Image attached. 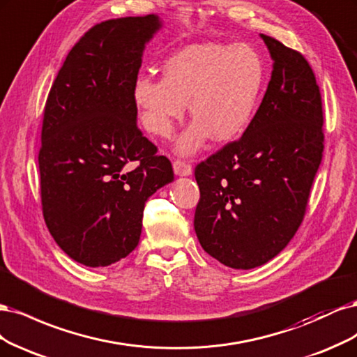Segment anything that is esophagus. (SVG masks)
I'll use <instances>...</instances> for the list:
<instances>
[{
    "mask_svg": "<svg viewBox=\"0 0 357 357\" xmlns=\"http://www.w3.org/2000/svg\"><path fill=\"white\" fill-rule=\"evenodd\" d=\"M174 172H175L176 176H190L192 174V167L187 162L176 160V162L174 163Z\"/></svg>",
    "mask_w": 357,
    "mask_h": 357,
    "instance_id": "34e87169",
    "label": "esophagus"
}]
</instances>
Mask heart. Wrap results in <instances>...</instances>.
Segmentation results:
<instances>
[{"mask_svg":"<svg viewBox=\"0 0 357 357\" xmlns=\"http://www.w3.org/2000/svg\"><path fill=\"white\" fill-rule=\"evenodd\" d=\"M162 74L163 79L136 78L135 105L149 133L170 139L188 103L194 120L175 151L191 155L209 136L228 142L248 129L266 82V63L249 44H191L166 57Z\"/></svg>","mask_w":357,"mask_h":357,"instance_id":"obj_1","label":"heart"}]
</instances>
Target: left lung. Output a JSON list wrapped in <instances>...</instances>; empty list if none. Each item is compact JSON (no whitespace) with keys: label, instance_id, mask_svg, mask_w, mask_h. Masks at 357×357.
I'll return each mask as SVG.
<instances>
[{"label":"left lung","instance_id":"8db88e82","mask_svg":"<svg viewBox=\"0 0 357 357\" xmlns=\"http://www.w3.org/2000/svg\"><path fill=\"white\" fill-rule=\"evenodd\" d=\"M271 79L238 141L195 167L194 229L224 266L249 270L286 248L301 225L324 153V111L305 57L261 33Z\"/></svg>","mask_w":357,"mask_h":357}]
</instances>
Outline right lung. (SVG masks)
Listing matches in <instances>:
<instances>
[{
  "mask_svg": "<svg viewBox=\"0 0 357 357\" xmlns=\"http://www.w3.org/2000/svg\"><path fill=\"white\" fill-rule=\"evenodd\" d=\"M155 15L105 20L68 53L45 102L38 154L45 225L65 254L107 267L139 243L145 202L174 169L137 129L133 84ZM137 167L130 169V163Z\"/></svg>",
  "mask_w": 357,
  "mask_h": 357,
  "instance_id": "add662e5",
  "label": "right lung"
}]
</instances>
